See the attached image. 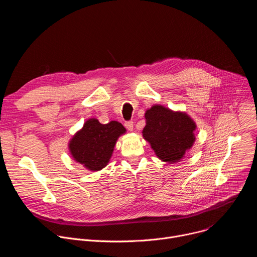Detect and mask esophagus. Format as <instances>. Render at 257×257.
<instances>
[{"label":"esophagus","instance_id":"obj_1","mask_svg":"<svg viewBox=\"0 0 257 257\" xmlns=\"http://www.w3.org/2000/svg\"><path fill=\"white\" fill-rule=\"evenodd\" d=\"M133 122L132 121H128V122H125V127L129 130V131H132L133 130Z\"/></svg>","mask_w":257,"mask_h":257}]
</instances>
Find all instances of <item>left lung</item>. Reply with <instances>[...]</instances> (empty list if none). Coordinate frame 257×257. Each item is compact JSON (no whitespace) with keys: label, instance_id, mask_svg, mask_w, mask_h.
<instances>
[{"label":"left lung","instance_id":"8db88e82","mask_svg":"<svg viewBox=\"0 0 257 257\" xmlns=\"http://www.w3.org/2000/svg\"><path fill=\"white\" fill-rule=\"evenodd\" d=\"M143 138L163 162L174 164L185 157L195 142L196 123L185 112L155 104L145 111Z\"/></svg>","mask_w":257,"mask_h":257}]
</instances>
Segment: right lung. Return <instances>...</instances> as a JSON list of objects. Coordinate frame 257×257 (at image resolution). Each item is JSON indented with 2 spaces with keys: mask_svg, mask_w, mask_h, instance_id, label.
<instances>
[{
  "mask_svg": "<svg viewBox=\"0 0 257 257\" xmlns=\"http://www.w3.org/2000/svg\"><path fill=\"white\" fill-rule=\"evenodd\" d=\"M125 133V127L117 121L100 124L97 119L90 118L70 139V155L85 169L100 171L111 160L118 138Z\"/></svg>",
  "mask_w": 257,
  "mask_h": 257,
  "instance_id": "1",
  "label": "right lung"
}]
</instances>
